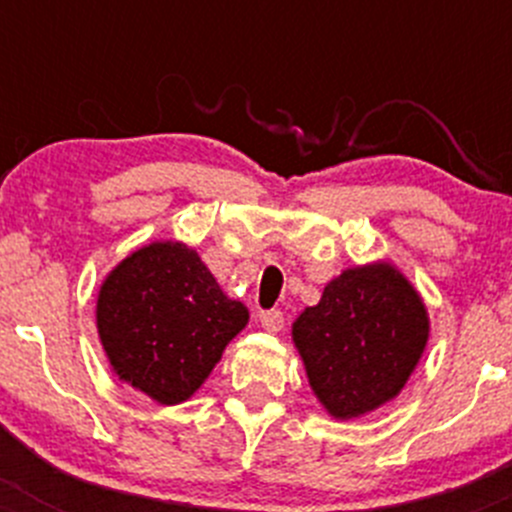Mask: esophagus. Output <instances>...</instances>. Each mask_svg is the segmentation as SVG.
<instances>
[{"mask_svg":"<svg viewBox=\"0 0 512 512\" xmlns=\"http://www.w3.org/2000/svg\"><path fill=\"white\" fill-rule=\"evenodd\" d=\"M260 324H262V329H267V332L275 334L285 327V314H282L280 309H267V312L260 314Z\"/></svg>","mask_w":512,"mask_h":512,"instance_id":"esophagus-1","label":"esophagus"}]
</instances>
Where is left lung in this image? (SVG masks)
<instances>
[{"label": "left lung", "instance_id": "obj_1", "mask_svg": "<svg viewBox=\"0 0 512 512\" xmlns=\"http://www.w3.org/2000/svg\"><path fill=\"white\" fill-rule=\"evenodd\" d=\"M309 384L337 418L361 416L404 389L428 339L421 297L391 265L347 270L294 322Z\"/></svg>", "mask_w": 512, "mask_h": 512}]
</instances>
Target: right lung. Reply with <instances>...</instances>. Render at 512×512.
<instances>
[{
    "label": "right lung",
    "instance_id": "obj_1",
    "mask_svg": "<svg viewBox=\"0 0 512 512\" xmlns=\"http://www.w3.org/2000/svg\"><path fill=\"white\" fill-rule=\"evenodd\" d=\"M98 334L113 371L158 404H180L200 389L223 349L247 324L193 250L153 242L103 282Z\"/></svg>",
    "mask_w": 512,
    "mask_h": 512
}]
</instances>
